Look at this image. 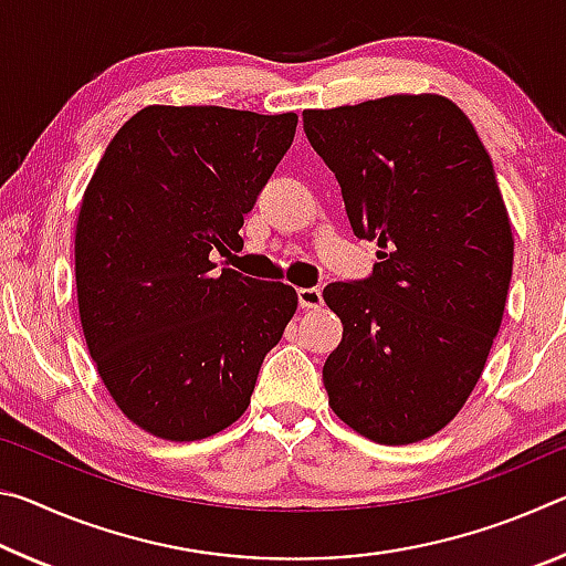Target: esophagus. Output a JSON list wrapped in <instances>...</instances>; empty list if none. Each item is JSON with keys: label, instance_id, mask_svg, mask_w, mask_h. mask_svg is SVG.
<instances>
[{"label": "esophagus", "instance_id": "1", "mask_svg": "<svg viewBox=\"0 0 566 566\" xmlns=\"http://www.w3.org/2000/svg\"><path fill=\"white\" fill-rule=\"evenodd\" d=\"M296 300H300L302 310H319L322 292L317 286H302V290H296Z\"/></svg>", "mask_w": 566, "mask_h": 566}]
</instances>
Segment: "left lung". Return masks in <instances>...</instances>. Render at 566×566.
<instances>
[{"instance_id": "left-lung-1", "label": "left lung", "mask_w": 566, "mask_h": 566, "mask_svg": "<svg viewBox=\"0 0 566 566\" xmlns=\"http://www.w3.org/2000/svg\"><path fill=\"white\" fill-rule=\"evenodd\" d=\"M302 119L352 232L379 247L369 280L322 292L344 327L322 369L329 407L377 444L421 442L464 407L502 324L514 237L492 159L442 94Z\"/></svg>"}]
</instances>
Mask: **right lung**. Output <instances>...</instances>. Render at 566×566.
Returning a JSON list of instances; mask_svg holds the SVG:
<instances>
[{"mask_svg": "<svg viewBox=\"0 0 566 566\" xmlns=\"http://www.w3.org/2000/svg\"><path fill=\"white\" fill-rule=\"evenodd\" d=\"M294 132V112L149 104L84 189L82 332L114 405L151 437L197 442L234 424L294 317V286L217 274L212 260L242 244L244 214Z\"/></svg>", "mask_w": 566, "mask_h": 566, "instance_id": "obj_1", "label": "right lung"}]
</instances>
